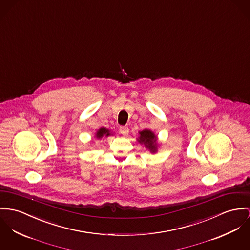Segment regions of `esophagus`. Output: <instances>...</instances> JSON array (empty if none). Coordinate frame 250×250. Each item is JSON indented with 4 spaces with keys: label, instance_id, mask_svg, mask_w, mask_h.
<instances>
[{
    "label": "esophagus",
    "instance_id": "34e87169",
    "mask_svg": "<svg viewBox=\"0 0 250 250\" xmlns=\"http://www.w3.org/2000/svg\"><path fill=\"white\" fill-rule=\"evenodd\" d=\"M129 132V129L127 126H121L120 127V133L123 135H127Z\"/></svg>",
    "mask_w": 250,
    "mask_h": 250
}]
</instances>
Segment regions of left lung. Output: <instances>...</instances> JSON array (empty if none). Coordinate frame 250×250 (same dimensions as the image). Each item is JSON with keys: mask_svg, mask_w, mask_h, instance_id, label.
<instances>
[{"mask_svg": "<svg viewBox=\"0 0 250 250\" xmlns=\"http://www.w3.org/2000/svg\"><path fill=\"white\" fill-rule=\"evenodd\" d=\"M140 143H144L145 146L150 149L152 152L156 151L157 144H156V137L154 133H152L150 130L145 129L140 132Z\"/></svg>", "mask_w": 250, "mask_h": 250, "instance_id": "1", "label": "left lung"}]
</instances>
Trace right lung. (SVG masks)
Segmentation results:
<instances>
[{
    "label": "right lung",
    "mask_w": 250,
    "mask_h": 250,
    "mask_svg": "<svg viewBox=\"0 0 250 250\" xmlns=\"http://www.w3.org/2000/svg\"><path fill=\"white\" fill-rule=\"evenodd\" d=\"M109 134H110L109 131H108L107 129H105L104 127H103V128H101V129L98 130V132H97V138H102L104 135L108 136Z\"/></svg>",
    "instance_id": "add662e5"
}]
</instances>
